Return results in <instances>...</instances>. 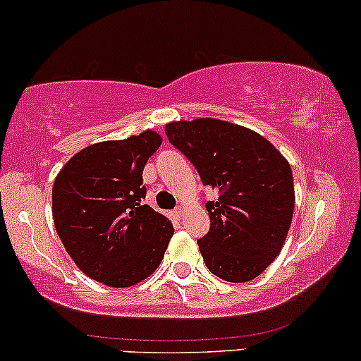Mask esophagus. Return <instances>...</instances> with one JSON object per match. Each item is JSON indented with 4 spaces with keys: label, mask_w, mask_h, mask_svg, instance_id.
Returning a JSON list of instances; mask_svg holds the SVG:
<instances>
[{
    "label": "esophagus",
    "mask_w": 361,
    "mask_h": 361,
    "mask_svg": "<svg viewBox=\"0 0 361 361\" xmlns=\"http://www.w3.org/2000/svg\"><path fill=\"white\" fill-rule=\"evenodd\" d=\"M173 215H175V217L176 219H181V217H183V207H176V209L175 210H173Z\"/></svg>",
    "instance_id": "obj_1"
}]
</instances>
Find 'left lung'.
Listing matches in <instances>:
<instances>
[{
	"mask_svg": "<svg viewBox=\"0 0 361 361\" xmlns=\"http://www.w3.org/2000/svg\"><path fill=\"white\" fill-rule=\"evenodd\" d=\"M166 137L219 190L207 202L210 229L198 239L210 271L233 283L261 275L276 258L293 215V176L273 144L250 128L215 118L168 123Z\"/></svg>",
	"mask_w": 361,
	"mask_h": 361,
	"instance_id": "8db88e82",
	"label": "left lung"
}]
</instances>
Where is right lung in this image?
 <instances>
[{
  "mask_svg": "<svg viewBox=\"0 0 361 361\" xmlns=\"http://www.w3.org/2000/svg\"><path fill=\"white\" fill-rule=\"evenodd\" d=\"M159 146L152 130L93 144L54 181V224L66 251L85 275L109 287H130L151 275L175 233L144 204L142 171Z\"/></svg>",
  "mask_w": 361,
  "mask_h": 361,
  "instance_id": "obj_1",
  "label": "right lung"
}]
</instances>
